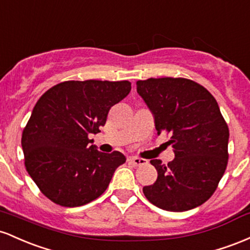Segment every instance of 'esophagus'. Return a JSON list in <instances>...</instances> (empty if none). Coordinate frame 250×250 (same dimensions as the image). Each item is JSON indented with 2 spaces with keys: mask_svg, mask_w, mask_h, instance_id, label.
<instances>
[{
  "mask_svg": "<svg viewBox=\"0 0 250 250\" xmlns=\"http://www.w3.org/2000/svg\"><path fill=\"white\" fill-rule=\"evenodd\" d=\"M128 162L132 163L133 165H136V167H139V165H143L146 163V161L143 158H139V157H130V159H128Z\"/></svg>",
  "mask_w": 250,
  "mask_h": 250,
  "instance_id": "esophagus-1",
  "label": "esophagus"
}]
</instances>
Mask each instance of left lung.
Returning a JSON list of instances; mask_svg holds the SVG:
<instances>
[{"instance_id": "8db88e82", "label": "left lung", "mask_w": 250, "mask_h": 250, "mask_svg": "<svg viewBox=\"0 0 250 250\" xmlns=\"http://www.w3.org/2000/svg\"><path fill=\"white\" fill-rule=\"evenodd\" d=\"M137 92L155 119L157 133L170 134L175 158L152 159L158 177L143 188L153 206L167 211L200 207L215 192L228 164L229 128L211 93L184 78L137 81Z\"/></svg>"}]
</instances>
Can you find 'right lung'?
Wrapping results in <instances>:
<instances>
[{"instance_id": "add662e5", "label": "right lung", "mask_w": 250, "mask_h": 250, "mask_svg": "<svg viewBox=\"0 0 250 250\" xmlns=\"http://www.w3.org/2000/svg\"><path fill=\"white\" fill-rule=\"evenodd\" d=\"M128 81H64L38 100L22 133L24 165L41 192L62 207L99 197L126 158L91 145L111 107L130 93Z\"/></svg>"}]
</instances>
